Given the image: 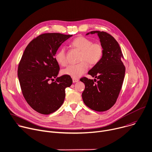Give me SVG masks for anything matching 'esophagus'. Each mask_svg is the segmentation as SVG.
<instances>
[{
  "mask_svg": "<svg viewBox=\"0 0 152 152\" xmlns=\"http://www.w3.org/2000/svg\"><path fill=\"white\" fill-rule=\"evenodd\" d=\"M78 78H72V81L73 83H76V82H78Z\"/></svg>",
  "mask_w": 152,
  "mask_h": 152,
  "instance_id": "obj_1",
  "label": "esophagus"
}]
</instances>
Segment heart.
I'll use <instances>...</instances> for the list:
<instances>
[{
  "label": "heart",
  "mask_w": 152,
  "mask_h": 152,
  "mask_svg": "<svg viewBox=\"0 0 152 152\" xmlns=\"http://www.w3.org/2000/svg\"><path fill=\"white\" fill-rule=\"evenodd\" d=\"M71 46L81 52L79 62L77 65H69L62 71V74L78 78L84 74L88 69V64L95 66L98 64L104 54V47L100 42H93V41L84 37H78L71 42ZM56 62L62 66L67 65L66 50L64 48L59 49L54 55Z\"/></svg>",
  "instance_id": "obj_1"
}]
</instances>
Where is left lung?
I'll use <instances>...</instances> for the list:
<instances>
[{"label": "left lung", "instance_id": "obj_1", "mask_svg": "<svg viewBox=\"0 0 152 152\" xmlns=\"http://www.w3.org/2000/svg\"><path fill=\"white\" fill-rule=\"evenodd\" d=\"M98 34L104 47V54L100 62L88 74L96 79L83 77L85 88L82 98L85 105L94 111H105L116 102L122 88L125 74L124 57L117 41L105 32L92 31ZM89 33L87 34V35Z\"/></svg>", "mask_w": 152, "mask_h": 152}]
</instances>
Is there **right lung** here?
Listing matches in <instances>:
<instances>
[{
  "label": "right lung",
  "instance_id": "add662e5",
  "mask_svg": "<svg viewBox=\"0 0 152 152\" xmlns=\"http://www.w3.org/2000/svg\"><path fill=\"white\" fill-rule=\"evenodd\" d=\"M72 36L41 34L29 42L22 55L17 71L21 92L27 104L39 113L57 110L65 100V88L72 83L69 76L57 77L60 67L54 58L59 47Z\"/></svg>",
  "mask_w": 152,
  "mask_h": 152
}]
</instances>
